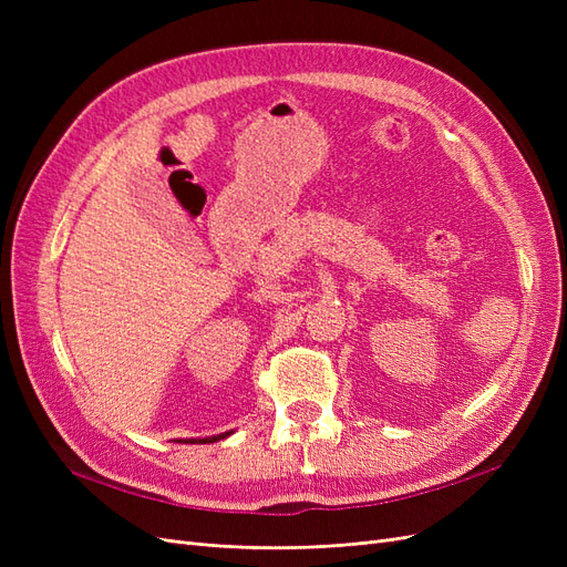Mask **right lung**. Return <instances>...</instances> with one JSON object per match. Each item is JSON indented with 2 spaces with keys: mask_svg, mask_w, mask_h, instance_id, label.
<instances>
[{
  "mask_svg": "<svg viewBox=\"0 0 567 567\" xmlns=\"http://www.w3.org/2000/svg\"><path fill=\"white\" fill-rule=\"evenodd\" d=\"M229 433H225V435H215V437H205V440H188V442H217V440H225Z\"/></svg>",
  "mask_w": 567,
  "mask_h": 567,
  "instance_id": "add662e5",
  "label": "right lung"
}]
</instances>
